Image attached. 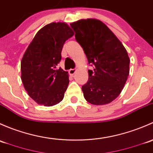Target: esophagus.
<instances>
[{"label": "esophagus", "mask_w": 153, "mask_h": 153, "mask_svg": "<svg viewBox=\"0 0 153 153\" xmlns=\"http://www.w3.org/2000/svg\"><path fill=\"white\" fill-rule=\"evenodd\" d=\"M76 69L74 68V69H70L68 72H69V74H70L71 76H74V74L76 73Z\"/></svg>", "instance_id": "34e87169"}]
</instances>
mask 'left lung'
<instances>
[{"label": "left lung", "instance_id": "obj_1", "mask_svg": "<svg viewBox=\"0 0 153 153\" xmlns=\"http://www.w3.org/2000/svg\"><path fill=\"white\" fill-rule=\"evenodd\" d=\"M89 64L88 81L82 87L85 99L94 105L111 103L123 90L130 74V58L123 44L106 25L95 18L71 23Z\"/></svg>", "mask_w": 153, "mask_h": 153}]
</instances>
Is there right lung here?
<instances>
[{
	"label": "right lung",
	"instance_id": "obj_1",
	"mask_svg": "<svg viewBox=\"0 0 153 153\" xmlns=\"http://www.w3.org/2000/svg\"><path fill=\"white\" fill-rule=\"evenodd\" d=\"M74 34L65 22H53L39 30L26 48L20 64L21 80L27 94L38 105L53 106L63 100L68 73L56 65L64 43Z\"/></svg>",
	"mask_w": 153,
	"mask_h": 153
}]
</instances>
